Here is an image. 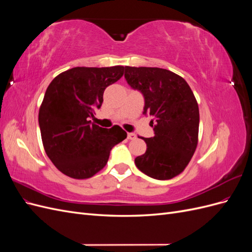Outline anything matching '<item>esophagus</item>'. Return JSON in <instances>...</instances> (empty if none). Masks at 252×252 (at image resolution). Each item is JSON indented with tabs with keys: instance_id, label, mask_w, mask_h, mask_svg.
Returning a JSON list of instances; mask_svg holds the SVG:
<instances>
[{
	"instance_id": "34e87169",
	"label": "esophagus",
	"mask_w": 252,
	"mask_h": 252,
	"mask_svg": "<svg viewBox=\"0 0 252 252\" xmlns=\"http://www.w3.org/2000/svg\"><path fill=\"white\" fill-rule=\"evenodd\" d=\"M127 138H128L129 140H134V139L136 138V135H135V133H133V132H128V133H127Z\"/></svg>"
}]
</instances>
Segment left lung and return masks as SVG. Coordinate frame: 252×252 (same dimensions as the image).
Here are the masks:
<instances>
[{
  "label": "left lung",
  "mask_w": 252,
  "mask_h": 252,
  "mask_svg": "<svg viewBox=\"0 0 252 252\" xmlns=\"http://www.w3.org/2000/svg\"><path fill=\"white\" fill-rule=\"evenodd\" d=\"M128 85L144 96L145 116H151L155 136L143 138L147 149L135 166L148 177L169 180L191 159L199 135V106L187 82L158 67L125 66Z\"/></svg>",
  "instance_id": "obj_1"
}]
</instances>
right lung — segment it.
<instances>
[{
  "mask_svg": "<svg viewBox=\"0 0 252 252\" xmlns=\"http://www.w3.org/2000/svg\"><path fill=\"white\" fill-rule=\"evenodd\" d=\"M124 74L123 66L74 67L60 73L47 87L39 111L46 155L72 179H88L107 164L114 145L127 138L120 126L91 124L104 90Z\"/></svg>",
  "mask_w": 252,
  "mask_h": 252,
  "instance_id": "right-lung-1",
  "label": "right lung"
}]
</instances>
